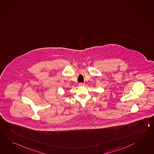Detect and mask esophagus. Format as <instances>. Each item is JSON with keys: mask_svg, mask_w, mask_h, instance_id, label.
I'll return each instance as SVG.
<instances>
[{"mask_svg": "<svg viewBox=\"0 0 154 154\" xmlns=\"http://www.w3.org/2000/svg\"><path fill=\"white\" fill-rule=\"evenodd\" d=\"M85 84H83V83H79V86H84Z\"/></svg>", "mask_w": 154, "mask_h": 154, "instance_id": "esophagus-1", "label": "esophagus"}]
</instances>
